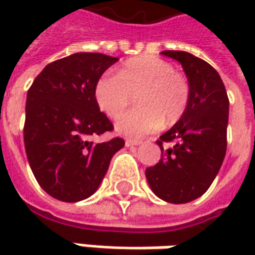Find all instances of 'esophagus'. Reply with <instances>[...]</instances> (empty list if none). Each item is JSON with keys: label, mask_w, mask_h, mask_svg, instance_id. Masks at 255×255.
Here are the masks:
<instances>
[{"label": "esophagus", "mask_w": 255, "mask_h": 255, "mask_svg": "<svg viewBox=\"0 0 255 255\" xmlns=\"http://www.w3.org/2000/svg\"><path fill=\"white\" fill-rule=\"evenodd\" d=\"M140 140H136V139H126V142L125 144L128 146V147H133V146H137V144H140Z\"/></svg>", "instance_id": "1"}]
</instances>
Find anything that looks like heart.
<instances>
[{
  "mask_svg": "<svg viewBox=\"0 0 255 255\" xmlns=\"http://www.w3.org/2000/svg\"><path fill=\"white\" fill-rule=\"evenodd\" d=\"M137 95L139 108L123 115L116 130L128 137H142L166 125L176 123L190 102V84L186 75L154 55L128 59L116 75H103L95 86V99L106 116L116 119Z\"/></svg>",
  "mask_w": 255,
  "mask_h": 255,
  "instance_id": "heart-1",
  "label": "heart"
}]
</instances>
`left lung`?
I'll use <instances>...</instances> for the list:
<instances>
[{"label":"left lung","instance_id":"1","mask_svg":"<svg viewBox=\"0 0 255 255\" xmlns=\"http://www.w3.org/2000/svg\"><path fill=\"white\" fill-rule=\"evenodd\" d=\"M179 61L190 84V102L180 121L160 136L159 163L146 169L153 193L183 204L203 196L220 170L227 149L229 96L219 72L200 58L183 51H163ZM173 141L164 149L163 142Z\"/></svg>","mask_w":255,"mask_h":255}]
</instances>
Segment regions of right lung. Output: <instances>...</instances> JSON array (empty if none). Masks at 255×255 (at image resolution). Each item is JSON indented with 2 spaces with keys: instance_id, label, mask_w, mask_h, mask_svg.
Returning <instances> with one entry per match:
<instances>
[{
  "instance_id": "right-lung-1",
  "label": "right lung",
  "mask_w": 255,
  "mask_h": 255,
  "mask_svg": "<svg viewBox=\"0 0 255 255\" xmlns=\"http://www.w3.org/2000/svg\"><path fill=\"white\" fill-rule=\"evenodd\" d=\"M118 58L78 52L46 65L26 93L24 143L39 186L66 203L88 199L102 183L113 154L125 146L121 137L93 142L112 132L101 112L95 86Z\"/></svg>"
}]
</instances>
